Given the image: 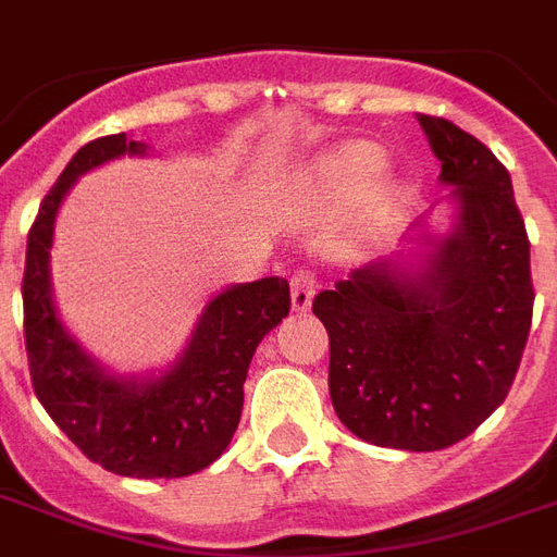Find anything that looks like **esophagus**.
I'll return each instance as SVG.
<instances>
[{"label":"esophagus","instance_id":"1","mask_svg":"<svg viewBox=\"0 0 557 557\" xmlns=\"http://www.w3.org/2000/svg\"><path fill=\"white\" fill-rule=\"evenodd\" d=\"M314 297V274L312 271H297L292 277V309L295 312H309Z\"/></svg>","mask_w":557,"mask_h":557}]
</instances>
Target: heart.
<instances>
[{
	"mask_svg": "<svg viewBox=\"0 0 557 557\" xmlns=\"http://www.w3.org/2000/svg\"><path fill=\"white\" fill-rule=\"evenodd\" d=\"M381 170V159L370 147L364 144H352L347 150L341 152L338 161H335V173L338 178H344L349 187H367L372 178L379 176ZM398 208H401V199H398V193H389L387 199L381 201V225H393V219L398 216Z\"/></svg>",
	"mask_w": 557,
	"mask_h": 557,
	"instance_id": "b5f03b06",
	"label": "heart"
}]
</instances>
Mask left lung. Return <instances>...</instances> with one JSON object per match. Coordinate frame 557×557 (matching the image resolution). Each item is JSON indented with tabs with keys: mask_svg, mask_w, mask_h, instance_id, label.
<instances>
[{
	"mask_svg": "<svg viewBox=\"0 0 557 557\" xmlns=\"http://www.w3.org/2000/svg\"><path fill=\"white\" fill-rule=\"evenodd\" d=\"M450 227L356 269L312 312L330 332V396L358 440L442 450L503 405L532 326L529 236L509 170L474 135L419 115Z\"/></svg>",
	"mask_w": 557,
	"mask_h": 557,
	"instance_id": "8db88e82",
	"label": "left lung"
}]
</instances>
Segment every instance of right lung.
<instances>
[{
    "instance_id": "add662e5",
    "label": "right lung",
    "mask_w": 557,
    "mask_h": 557,
    "mask_svg": "<svg viewBox=\"0 0 557 557\" xmlns=\"http://www.w3.org/2000/svg\"><path fill=\"white\" fill-rule=\"evenodd\" d=\"M121 156L144 159L150 147L126 133L89 141L39 205L22 277L25 349L39 405L91 462L121 476L173 480L208 468L231 445L253 349L286 318L292 297L283 277L236 283L205 304L168 367L124 375L100 364L57 312L51 245L74 182Z\"/></svg>"
}]
</instances>
